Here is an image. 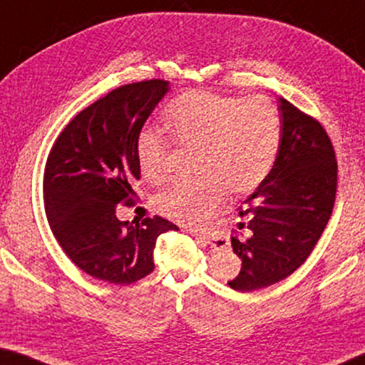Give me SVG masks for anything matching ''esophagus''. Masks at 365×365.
<instances>
[{"instance_id": "obj_1", "label": "esophagus", "mask_w": 365, "mask_h": 365, "mask_svg": "<svg viewBox=\"0 0 365 365\" xmlns=\"http://www.w3.org/2000/svg\"><path fill=\"white\" fill-rule=\"evenodd\" d=\"M191 235H195V237H196L197 240H200V242H201L202 245H209V246H211L212 250H220V248H224V245L220 246V243L215 242V240H214V238H211V237H209V235H205V233H197V232H193V230H191Z\"/></svg>"}]
</instances>
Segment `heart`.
Returning <instances> with one entry per match:
<instances>
[{
  "mask_svg": "<svg viewBox=\"0 0 365 365\" xmlns=\"http://www.w3.org/2000/svg\"><path fill=\"white\" fill-rule=\"evenodd\" d=\"M172 140L197 151L193 182L172 185L156 196L168 217L196 225L207 220L232 196L248 195L274 168L282 140V120L275 104L264 96L238 98L211 91H188L164 113ZM170 158L169 140L145 128L137 140V160L150 182L163 180Z\"/></svg>",
  "mask_w": 365,
  "mask_h": 365,
  "instance_id": "obj_1",
  "label": "heart"
}]
</instances>
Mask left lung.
<instances>
[{"label": "left lung", "mask_w": 365, "mask_h": 365, "mask_svg": "<svg viewBox=\"0 0 365 365\" xmlns=\"http://www.w3.org/2000/svg\"><path fill=\"white\" fill-rule=\"evenodd\" d=\"M282 140L274 168L238 206L232 237L242 269L228 287L252 292L287 279L311 255L335 205L336 159L324 127L279 98Z\"/></svg>", "instance_id": "8db88e82"}]
</instances>
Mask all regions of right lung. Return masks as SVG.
Wrapping results in <instances>:
<instances>
[{
    "label": "right lung",
    "instance_id": "right-lung-1",
    "mask_svg": "<svg viewBox=\"0 0 365 365\" xmlns=\"http://www.w3.org/2000/svg\"><path fill=\"white\" fill-rule=\"evenodd\" d=\"M169 90L165 80L119 86L73 117L48 156L49 227L72 262L98 280L130 285L150 275L158 237L178 228L158 215L137 225L115 215L135 196L141 128Z\"/></svg>",
    "mask_w": 365,
    "mask_h": 365
}]
</instances>
